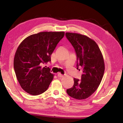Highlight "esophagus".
I'll use <instances>...</instances> for the list:
<instances>
[{
    "instance_id": "34e87169",
    "label": "esophagus",
    "mask_w": 123,
    "mask_h": 123,
    "mask_svg": "<svg viewBox=\"0 0 123 123\" xmlns=\"http://www.w3.org/2000/svg\"><path fill=\"white\" fill-rule=\"evenodd\" d=\"M57 76L59 77V78H63V75H62V74L60 73H59L57 74Z\"/></svg>"
}]
</instances>
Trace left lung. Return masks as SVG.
<instances>
[{
  "mask_svg": "<svg viewBox=\"0 0 123 123\" xmlns=\"http://www.w3.org/2000/svg\"><path fill=\"white\" fill-rule=\"evenodd\" d=\"M66 36L75 50L77 69L79 67L82 71L81 79L74 78V85L67 89V93L76 99H85L97 90L103 79V56L96 42L88 37L72 32H66Z\"/></svg>",
  "mask_w": 123,
  "mask_h": 123,
  "instance_id": "1",
  "label": "left lung"
}]
</instances>
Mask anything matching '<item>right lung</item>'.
Segmentation results:
<instances>
[{"label":"right lung","mask_w":123,"mask_h":123,"mask_svg":"<svg viewBox=\"0 0 123 123\" xmlns=\"http://www.w3.org/2000/svg\"><path fill=\"white\" fill-rule=\"evenodd\" d=\"M64 36V31L41 32L27 37L18 46L13 66L17 79L23 90L37 95L47 90L54 78L43 64L51 61V55Z\"/></svg>","instance_id":"1"}]
</instances>
